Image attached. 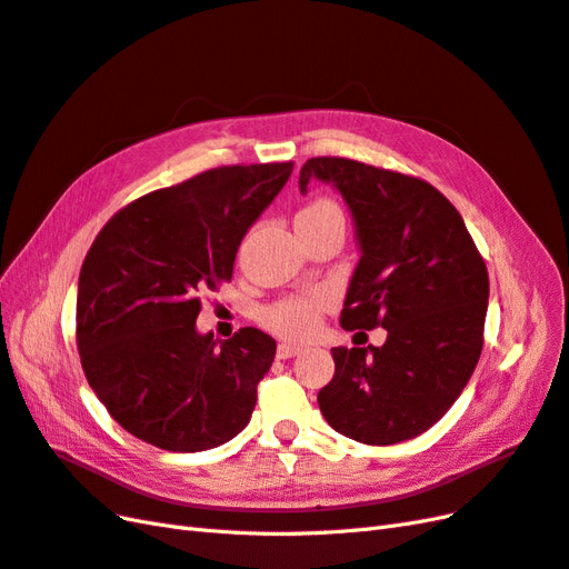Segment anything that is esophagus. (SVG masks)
<instances>
[{
    "label": "esophagus",
    "instance_id": "obj_1",
    "mask_svg": "<svg viewBox=\"0 0 569 569\" xmlns=\"http://www.w3.org/2000/svg\"><path fill=\"white\" fill-rule=\"evenodd\" d=\"M297 353H301V347H297V343H289V341H282L280 347H278V358H291V356H297Z\"/></svg>",
    "mask_w": 569,
    "mask_h": 569
}]
</instances>
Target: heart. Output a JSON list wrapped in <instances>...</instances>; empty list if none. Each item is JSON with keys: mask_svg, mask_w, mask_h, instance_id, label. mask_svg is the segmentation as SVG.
Listing matches in <instances>:
<instances>
[{"mask_svg": "<svg viewBox=\"0 0 569 569\" xmlns=\"http://www.w3.org/2000/svg\"><path fill=\"white\" fill-rule=\"evenodd\" d=\"M343 218L341 209L327 197H316L303 203L297 213V226H320V222ZM332 306V295L325 289L308 291V295H291L270 303L261 313L268 330L284 339H308L322 320V313Z\"/></svg>", "mask_w": 569, "mask_h": 569, "instance_id": "b5f03b06", "label": "heart"}]
</instances>
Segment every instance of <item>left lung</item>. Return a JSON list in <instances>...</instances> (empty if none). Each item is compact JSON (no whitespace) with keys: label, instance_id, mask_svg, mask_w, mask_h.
I'll list each match as a JSON object with an SVG mask.
<instances>
[{"label":"left lung","instance_id":"left-lung-1","mask_svg":"<svg viewBox=\"0 0 569 569\" xmlns=\"http://www.w3.org/2000/svg\"><path fill=\"white\" fill-rule=\"evenodd\" d=\"M332 182L356 220L360 261L341 311L343 330L385 327L387 341L332 349L335 377L318 393L339 435L389 446L427 432L449 410L485 347L489 272L456 206L437 187L341 157L299 173Z\"/></svg>","mask_w":569,"mask_h":569}]
</instances>
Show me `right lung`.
Instances as JSON below:
<instances>
[{"label": "right lung", "instance_id": "obj_1", "mask_svg": "<svg viewBox=\"0 0 569 569\" xmlns=\"http://www.w3.org/2000/svg\"><path fill=\"white\" fill-rule=\"evenodd\" d=\"M291 170H203L134 199L97 234L80 268L76 341L92 391L132 437L197 453L249 425L278 343L256 327L218 343L194 322Z\"/></svg>", "mask_w": 569, "mask_h": 569}]
</instances>
